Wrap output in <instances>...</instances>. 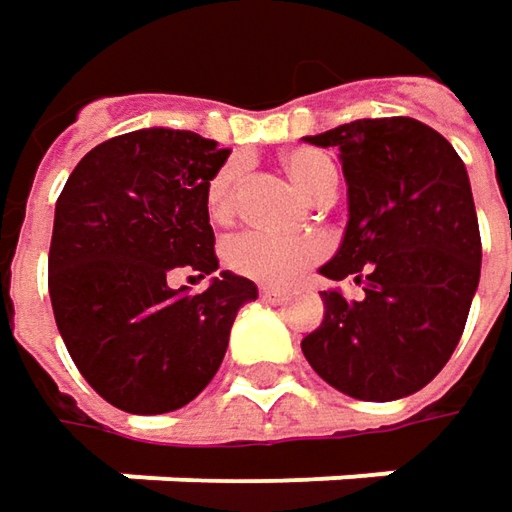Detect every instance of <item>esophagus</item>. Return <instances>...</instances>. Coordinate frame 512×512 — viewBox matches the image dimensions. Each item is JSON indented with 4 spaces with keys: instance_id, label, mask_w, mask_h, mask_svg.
<instances>
[{
    "instance_id": "1",
    "label": "esophagus",
    "mask_w": 512,
    "mask_h": 512,
    "mask_svg": "<svg viewBox=\"0 0 512 512\" xmlns=\"http://www.w3.org/2000/svg\"><path fill=\"white\" fill-rule=\"evenodd\" d=\"M259 294H262V300H282V297H285V291L276 288V285H262Z\"/></svg>"
}]
</instances>
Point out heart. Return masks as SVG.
Returning <instances> with one entry per match:
<instances>
[{
	"label": "heart",
	"instance_id": "1",
	"mask_svg": "<svg viewBox=\"0 0 512 512\" xmlns=\"http://www.w3.org/2000/svg\"><path fill=\"white\" fill-rule=\"evenodd\" d=\"M285 171L303 186L309 195H320L323 189L338 183V171L323 151L294 148L285 154ZM238 186H241V165H224L206 186V212L215 224H224L236 215ZM326 253V241L317 236H274L262 230H247L227 241L224 259L241 276L259 282H291L311 268Z\"/></svg>",
	"mask_w": 512,
	"mask_h": 512
}]
</instances>
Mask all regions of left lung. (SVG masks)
<instances>
[{
    "label": "left lung",
    "mask_w": 512,
    "mask_h": 512,
    "mask_svg": "<svg viewBox=\"0 0 512 512\" xmlns=\"http://www.w3.org/2000/svg\"><path fill=\"white\" fill-rule=\"evenodd\" d=\"M306 142L338 148L347 177L344 241L320 274L352 276L364 297L320 291L323 323L303 355L352 399L411 396L452 358L481 279L466 165L446 136L408 116L358 119Z\"/></svg>",
    "instance_id": "obj_1"
}]
</instances>
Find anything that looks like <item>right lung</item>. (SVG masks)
I'll return each instance as SVG.
<instances>
[{
    "label": "right lung",
    "instance_id": "1",
    "mask_svg": "<svg viewBox=\"0 0 512 512\" xmlns=\"http://www.w3.org/2000/svg\"><path fill=\"white\" fill-rule=\"evenodd\" d=\"M227 157L192 130H133L95 145L57 198V332L92 390L128 414L189 405L218 373L238 309L259 297L230 271L201 294L168 285L177 271H218L206 186Z\"/></svg>",
    "mask_w": 512,
    "mask_h": 512
}]
</instances>
